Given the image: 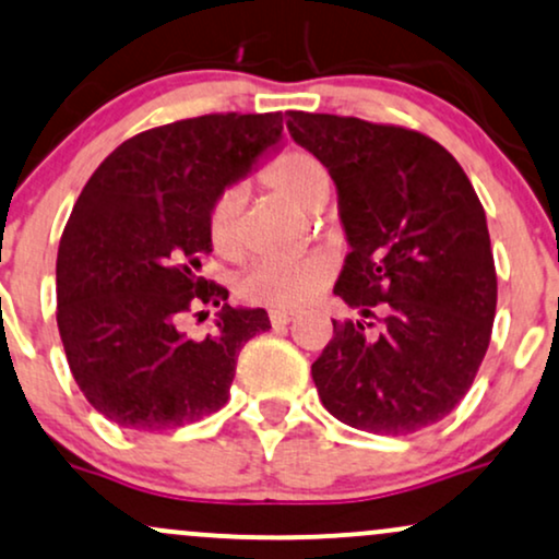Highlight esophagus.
<instances>
[{"label":"esophagus","mask_w":559,"mask_h":559,"mask_svg":"<svg viewBox=\"0 0 559 559\" xmlns=\"http://www.w3.org/2000/svg\"><path fill=\"white\" fill-rule=\"evenodd\" d=\"M297 314L288 312V309H271V325L273 328H286L288 322H294Z\"/></svg>","instance_id":"esophagus-1"}]
</instances>
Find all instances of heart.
<instances>
[{"instance_id": "heart-1", "label": "heart", "mask_w": 559, "mask_h": 559, "mask_svg": "<svg viewBox=\"0 0 559 559\" xmlns=\"http://www.w3.org/2000/svg\"><path fill=\"white\" fill-rule=\"evenodd\" d=\"M260 179L267 190L286 200L288 205L299 207L301 213H318L331 194V177L325 166L305 151L281 153L267 164ZM241 205H245V192L241 187H231L221 192L207 213V237L221 258H239L245 247ZM331 262L320 254H309L301 260H260L245 273L239 294L250 305L297 309L320 297L331 284Z\"/></svg>"}]
</instances>
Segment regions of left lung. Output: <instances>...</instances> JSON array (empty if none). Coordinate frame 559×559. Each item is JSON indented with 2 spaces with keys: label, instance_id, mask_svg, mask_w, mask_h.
Returning <instances> with one entry per match:
<instances>
[{
  "label": "left lung",
  "instance_id": "8db88e82",
  "mask_svg": "<svg viewBox=\"0 0 559 559\" xmlns=\"http://www.w3.org/2000/svg\"><path fill=\"white\" fill-rule=\"evenodd\" d=\"M294 143L331 174L352 252L312 365L322 406L374 435L419 432L459 406L479 372L497 307L487 215L461 164L427 134L288 111Z\"/></svg>",
  "mask_w": 559,
  "mask_h": 559
}]
</instances>
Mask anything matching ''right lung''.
<instances>
[{
  "instance_id": "obj_1",
  "label": "right lung",
  "mask_w": 559,
  "mask_h": 559,
  "mask_svg": "<svg viewBox=\"0 0 559 559\" xmlns=\"http://www.w3.org/2000/svg\"><path fill=\"white\" fill-rule=\"evenodd\" d=\"M281 138V111L181 119L124 140L80 192L59 241L57 325L72 378L114 425L164 432L218 412L241 346L271 328L265 309L228 305L200 260L213 203ZM192 304L219 307L205 340L178 331Z\"/></svg>"
}]
</instances>
